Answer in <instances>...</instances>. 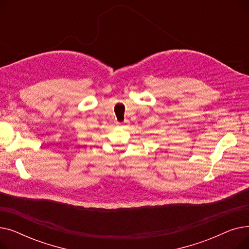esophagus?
Listing matches in <instances>:
<instances>
[{"instance_id":"esophagus-1","label":"esophagus","mask_w":249,"mask_h":249,"mask_svg":"<svg viewBox=\"0 0 249 249\" xmlns=\"http://www.w3.org/2000/svg\"><path fill=\"white\" fill-rule=\"evenodd\" d=\"M123 123H128V121H127V120H126V121H124V122H123ZM117 124H118V125H120V124H121V123H120V122H117Z\"/></svg>"}]
</instances>
